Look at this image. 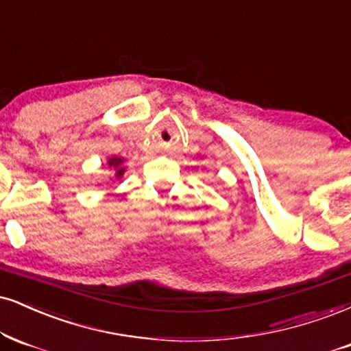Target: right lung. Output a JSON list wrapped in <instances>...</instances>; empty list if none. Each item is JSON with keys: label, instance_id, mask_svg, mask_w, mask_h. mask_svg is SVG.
<instances>
[{"label": "right lung", "instance_id": "obj_1", "mask_svg": "<svg viewBox=\"0 0 351 351\" xmlns=\"http://www.w3.org/2000/svg\"><path fill=\"white\" fill-rule=\"evenodd\" d=\"M108 168H109V170H111V173H112V178L121 180L122 176H124V173H125L124 158H122V157H116V155H114V157H109V158H108ZM112 178H111V180H112Z\"/></svg>", "mask_w": 351, "mask_h": 351}]
</instances>
